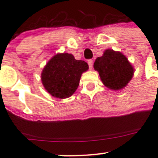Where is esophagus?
<instances>
[{
    "label": "esophagus",
    "mask_w": 158,
    "mask_h": 158,
    "mask_svg": "<svg viewBox=\"0 0 158 158\" xmlns=\"http://www.w3.org/2000/svg\"><path fill=\"white\" fill-rule=\"evenodd\" d=\"M88 64H89V69H92V67H93V60H88Z\"/></svg>",
    "instance_id": "obj_1"
}]
</instances>
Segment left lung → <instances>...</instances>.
Returning a JSON list of instances; mask_svg holds the SVG:
<instances>
[{"label": "left lung", "instance_id": "left-lung-1", "mask_svg": "<svg viewBox=\"0 0 158 158\" xmlns=\"http://www.w3.org/2000/svg\"><path fill=\"white\" fill-rule=\"evenodd\" d=\"M94 69L98 72L100 79L111 90L125 88L134 75V68L128 59L120 52L106 49L94 63Z\"/></svg>", "mask_w": 158, "mask_h": 158}]
</instances>
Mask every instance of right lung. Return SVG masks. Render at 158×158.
Segmentation results:
<instances>
[{
    "instance_id": "right-lung-1",
    "label": "right lung",
    "mask_w": 158,
    "mask_h": 158,
    "mask_svg": "<svg viewBox=\"0 0 158 158\" xmlns=\"http://www.w3.org/2000/svg\"><path fill=\"white\" fill-rule=\"evenodd\" d=\"M89 66L83 60H76L72 54L58 53L47 63L41 73L44 88L55 98L71 96L79 85L82 73Z\"/></svg>"
}]
</instances>
